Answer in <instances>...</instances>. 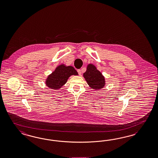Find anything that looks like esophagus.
<instances>
[{"label": "esophagus", "instance_id": "esophagus-1", "mask_svg": "<svg viewBox=\"0 0 158 158\" xmlns=\"http://www.w3.org/2000/svg\"><path fill=\"white\" fill-rule=\"evenodd\" d=\"M77 72H78V74H79V75H81V70H80V69H78V70H77Z\"/></svg>", "mask_w": 158, "mask_h": 158}]
</instances>
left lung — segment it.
<instances>
[{"label": "left lung", "instance_id": "1", "mask_svg": "<svg viewBox=\"0 0 158 158\" xmlns=\"http://www.w3.org/2000/svg\"><path fill=\"white\" fill-rule=\"evenodd\" d=\"M83 76L88 84L92 89L98 90L103 88L105 85V80L103 76L92 64L88 65L86 70Z\"/></svg>", "mask_w": 158, "mask_h": 158}]
</instances>
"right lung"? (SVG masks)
Returning a JSON list of instances; mask_svg holds the SVG:
<instances>
[{"mask_svg": "<svg viewBox=\"0 0 158 158\" xmlns=\"http://www.w3.org/2000/svg\"><path fill=\"white\" fill-rule=\"evenodd\" d=\"M72 75H78V73L72 66L61 64L46 80V85L51 89H58L66 84L69 77Z\"/></svg>", "mask_w": 158, "mask_h": 158, "instance_id": "right-lung-1", "label": "right lung"}]
</instances>
